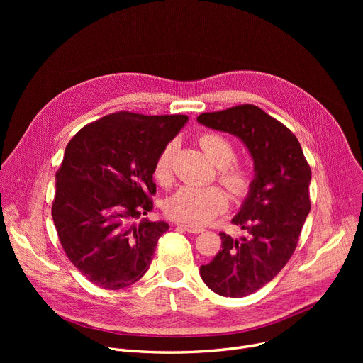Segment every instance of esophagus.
Returning a JSON list of instances; mask_svg holds the SVG:
<instances>
[{
	"label": "esophagus",
	"mask_w": 363,
	"mask_h": 363,
	"mask_svg": "<svg viewBox=\"0 0 363 363\" xmlns=\"http://www.w3.org/2000/svg\"><path fill=\"white\" fill-rule=\"evenodd\" d=\"M177 226H178V228H182V230H185V231H188V233H191V234H200V233H203V228L191 226V225H186V223H182V222L177 223Z\"/></svg>",
	"instance_id": "1"
}]
</instances>
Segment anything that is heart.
Listing matches in <instances>:
<instances>
[{
    "label": "heart",
    "instance_id": "heart-1",
    "mask_svg": "<svg viewBox=\"0 0 363 363\" xmlns=\"http://www.w3.org/2000/svg\"><path fill=\"white\" fill-rule=\"evenodd\" d=\"M199 141L204 155L215 166L220 167V181L233 193H244L249 185V177L242 167L230 164L234 159L231 141L218 132H204ZM172 155H174V143L164 145L155 163V177L160 182H164L170 175ZM226 206L228 197L218 186L184 185L166 200L164 212L175 220L203 226L223 212Z\"/></svg>",
    "mask_w": 363,
    "mask_h": 363
}]
</instances>
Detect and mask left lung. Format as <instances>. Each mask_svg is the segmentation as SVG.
Listing matches in <instances>:
<instances>
[{
    "instance_id": "obj_1",
    "label": "left lung",
    "mask_w": 363,
    "mask_h": 363,
    "mask_svg": "<svg viewBox=\"0 0 363 363\" xmlns=\"http://www.w3.org/2000/svg\"><path fill=\"white\" fill-rule=\"evenodd\" d=\"M197 122L237 137L253 160L249 193L233 218L244 234L220 233V250L200 266L212 291L245 297L274 279L293 256L311 212L312 172L294 133L256 106L203 113Z\"/></svg>"
}]
</instances>
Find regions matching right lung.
Returning <instances> with one entry per match:
<instances>
[{"label": "right lung", "instance_id": "add662e5", "mask_svg": "<svg viewBox=\"0 0 363 363\" xmlns=\"http://www.w3.org/2000/svg\"><path fill=\"white\" fill-rule=\"evenodd\" d=\"M188 122L185 114L119 111L84 126L55 174L52 220L63 250L97 287L121 290L150 268L164 220L150 222L160 151Z\"/></svg>", "mask_w": 363, "mask_h": 363}]
</instances>
